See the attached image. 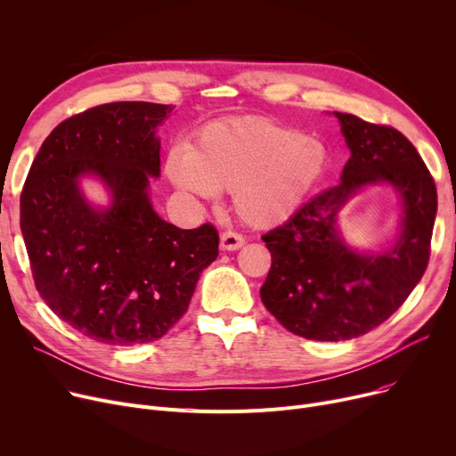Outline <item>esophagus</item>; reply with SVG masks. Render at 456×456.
<instances>
[{
  "instance_id": "1",
  "label": "esophagus",
  "mask_w": 456,
  "mask_h": 456,
  "mask_svg": "<svg viewBox=\"0 0 456 456\" xmlns=\"http://www.w3.org/2000/svg\"><path fill=\"white\" fill-rule=\"evenodd\" d=\"M244 244H246V238L240 232H236V231L222 232L220 246L224 251H236V249H240Z\"/></svg>"
}]
</instances>
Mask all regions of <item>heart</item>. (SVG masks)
Wrapping results in <instances>:
<instances>
[{"mask_svg": "<svg viewBox=\"0 0 456 456\" xmlns=\"http://www.w3.org/2000/svg\"><path fill=\"white\" fill-rule=\"evenodd\" d=\"M325 148L266 118L214 122L191 148H177L167 172L184 190L205 198L232 191V207L255 227L292 216L323 172Z\"/></svg>", "mask_w": 456, "mask_h": 456, "instance_id": "b5f03b06", "label": "heart"}]
</instances>
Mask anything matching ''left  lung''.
Wrapping results in <instances>:
<instances>
[{
  "instance_id": "obj_1",
  "label": "left lung",
  "mask_w": 456,
  "mask_h": 456,
  "mask_svg": "<svg viewBox=\"0 0 456 456\" xmlns=\"http://www.w3.org/2000/svg\"><path fill=\"white\" fill-rule=\"evenodd\" d=\"M351 157L342 183L308 200L282 225L262 234L272 268L260 299L297 337L340 342L385 323L423 277L436 218V184L416 148L397 129L337 112ZM390 182L403 198L400 242L382 256L341 244L336 214L358 188Z\"/></svg>"
}]
</instances>
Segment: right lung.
<instances>
[{
    "label": "right lung",
    "mask_w": 456,
    "mask_h": 456,
    "mask_svg": "<svg viewBox=\"0 0 456 456\" xmlns=\"http://www.w3.org/2000/svg\"><path fill=\"white\" fill-rule=\"evenodd\" d=\"M170 105L116 102L61 122L42 143L20 196V227L37 290L53 313L107 346L162 338L188 310L218 256L212 224L179 229L148 198L160 174L155 127ZM95 173L113 194L94 211L77 177Z\"/></svg>",
    "instance_id": "right-lung-1"
}]
</instances>
